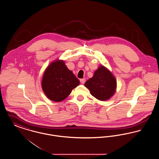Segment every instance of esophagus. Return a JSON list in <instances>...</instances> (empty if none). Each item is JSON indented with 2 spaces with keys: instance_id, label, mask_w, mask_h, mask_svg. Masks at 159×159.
<instances>
[{
  "instance_id": "1",
  "label": "esophagus",
  "mask_w": 159,
  "mask_h": 159,
  "mask_svg": "<svg viewBox=\"0 0 159 159\" xmlns=\"http://www.w3.org/2000/svg\"><path fill=\"white\" fill-rule=\"evenodd\" d=\"M80 82L82 83V84H84V83H85V82H86V79H85L84 78L81 79L80 80Z\"/></svg>"
}]
</instances>
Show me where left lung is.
<instances>
[{"label":"left lung","instance_id":"left-lung-1","mask_svg":"<svg viewBox=\"0 0 159 159\" xmlns=\"http://www.w3.org/2000/svg\"><path fill=\"white\" fill-rule=\"evenodd\" d=\"M91 95L100 101L111 98L116 89V80L112 73L101 66L94 73L93 77L84 83Z\"/></svg>","mask_w":159,"mask_h":159}]
</instances>
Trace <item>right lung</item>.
I'll list each match as a JSON object with an SVG mask.
<instances>
[{
	"mask_svg": "<svg viewBox=\"0 0 159 159\" xmlns=\"http://www.w3.org/2000/svg\"><path fill=\"white\" fill-rule=\"evenodd\" d=\"M79 83V79L68 70L64 62L57 60L46 68L42 86L48 98L60 102L66 98Z\"/></svg>",
	"mask_w": 159,
	"mask_h": 159,
	"instance_id": "1",
	"label": "right lung"
}]
</instances>
